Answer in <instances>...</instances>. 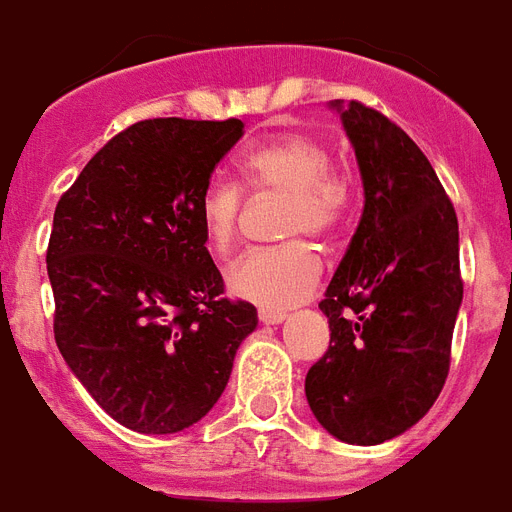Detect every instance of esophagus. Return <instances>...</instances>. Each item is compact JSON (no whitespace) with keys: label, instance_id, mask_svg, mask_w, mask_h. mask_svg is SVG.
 Segmentation results:
<instances>
[{"label":"esophagus","instance_id":"obj_1","mask_svg":"<svg viewBox=\"0 0 512 512\" xmlns=\"http://www.w3.org/2000/svg\"><path fill=\"white\" fill-rule=\"evenodd\" d=\"M285 317L288 314L282 312V309H259V320L264 325H280V322H285Z\"/></svg>","mask_w":512,"mask_h":512}]
</instances>
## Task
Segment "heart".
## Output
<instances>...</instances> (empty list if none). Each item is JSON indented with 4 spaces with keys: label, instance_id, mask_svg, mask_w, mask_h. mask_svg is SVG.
<instances>
[{
    "label": "heart",
    "instance_id": "1",
    "mask_svg": "<svg viewBox=\"0 0 512 512\" xmlns=\"http://www.w3.org/2000/svg\"><path fill=\"white\" fill-rule=\"evenodd\" d=\"M243 185L253 192H285L280 208L282 237L333 235L346 211V182L330 166V155L312 134L290 132L253 147L240 163ZM243 211V190L235 182L214 179L200 195V224L208 245L227 253L237 237ZM322 277V261L304 240H288L243 253L230 267V290L235 296L285 309L304 301Z\"/></svg>",
    "mask_w": 512,
    "mask_h": 512
}]
</instances>
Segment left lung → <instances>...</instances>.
<instances>
[{"mask_svg": "<svg viewBox=\"0 0 512 512\" xmlns=\"http://www.w3.org/2000/svg\"><path fill=\"white\" fill-rule=\"evenodd\" d=\"M357 155L365 208L320 301L325 357L306 402L330 436L372 447L431 410L444 388L463 304L452 200L415 142L362 102H330Z\"/></svg>", "mask_w": 512, "mask_h": 512, "instance_id": "8db88e82", "label": "left lung"}]
</instances>
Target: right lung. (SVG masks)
<instances>
[{
    "label": "right lung",
    "mask_w": 512,
    "mask_h": 512,
    "mask_svg": "<svg viewBox=\"0 0 512 512\" xmlns=\"http://www.w3.org/2000/svg\"><path fill=\"white\" fill-rule=\"evenodd\" d=\"M243 121L150 118L57 200L47 248L55 341L116 423L177 433L219 402L256 306L224 298L200 195Z\"/></svg>",
    "instance_id": "obj_1"
}]
</instances>
